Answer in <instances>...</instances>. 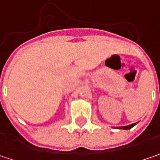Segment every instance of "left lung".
Listing matches in <instances>:
<instances>
[{"mask_svg":"<svg viewBox=\"0 0 160 160\" xmlns=\"http://www.w3.org/2000/svg\"><path fill=\"white\" fill-rule=\"evenodd\" d=\"M136 125V123H134V124H131V125H128V126H123V127H118V128H123V129H129V128H133L134 126Z\"/></svg>","mask_w":160,"mask_h":160,"instance_id":"left-lung-1","label":"left lung"}]
</instances>
